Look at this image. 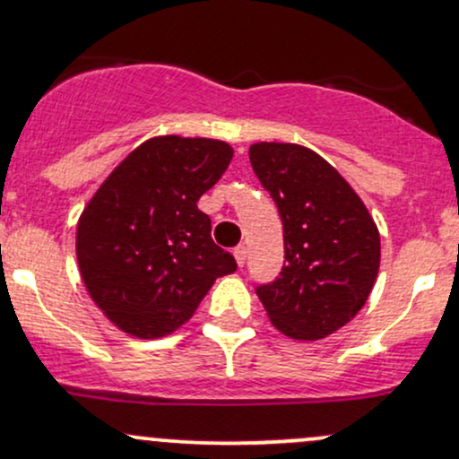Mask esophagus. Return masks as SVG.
<instances>
[{
  "label": "esophagus",
  "mask_w": 459,
  "mask_h": 459,
  "mask_svg": "<svg viewBox=\"0 0 459 459\" xmlns=\"http://www.w3.org/2000/svg\"><path fill=\"white\" fill-rule=\"evenodd\" d=\"M233 255H235V261H238V265L241 268V265L246 264V256H248V250H246V246H238Z\"/></svg>",
  "instance_id": "esophagus-1"
}]
</instances>
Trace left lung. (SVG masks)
Instances as JSON below:
<instances>
[{"instance_id": "1", "label": "left lung", "mask_w": 459, "mask_h": 459, "mask_svg": "<svg viewBox=\"0 0 459 459\" xmlns=\"http://www.w3.org/2000/svg\"><path fill=\"white\" fill-rule=\"evenodd\" d=\"M283 221L285 265L256 287L272 325L291 340H322L366 305L381 261L375 220L331 163L305 145L261 141L248 150Z\"/></svg>"}]
</instances>
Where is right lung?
<instances>
[{
  "mask_svg": "<svg viewBox=\"0 0 459 459\" xmlns=\"http://www.w3.org/2000/svg\"><path fill=\"white\" fill-rule=\"evenodd\" d=\"M233 159L226 141L165 134L134 148L84 206L75 255L93 303L124 333L183 326L218 276L238 270L198 200Z\"/></svg>",
  "mask_w": 459,
  "mask_h": 459,
  "instance_id": "add662e5",
  "label": "right lung"
}]
</instances>
